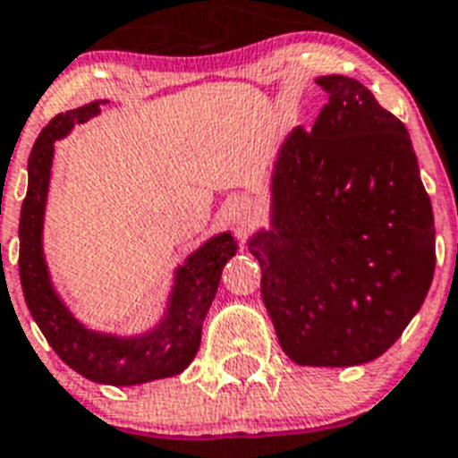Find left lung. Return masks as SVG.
Wrapping results in <instances>:
<instances>
[{"instance_id": "1", "label": "left lung", "mask_w": 458, "mask_h": 458, "mask_svg": "<svg viewBox=\"0 0 458 458\" xmlns=\"http://www.w3.org/2000/svg\"><path fill=\"white\" fill-rule=\"evenodd\" d=\"M313 129L274 170V230L251 253L278 344L301 367L380 357L420 311L436 269L428 193L403 122L355 78L323 75Z\"/></svg>"}]
</instances>
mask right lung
Segmentation results:
<instances>
[{
    "label": "right lung",
    "mask_w": 458,
    "mask_h": 458,
    "mask_svg": "<svg viewBox=\"0 0 458 458\" xmlns=\"http://www.w3.org/2000/svg\"><path fill=\"white\" fill-rule=\"evenodd\" d=\"M98 113V103L69 110L50 119L31 147L27 173L30 186L20 209V284L27 309L53 350L73 371L103 385H140L184 371L200 348L205 313L216 295L224 265L234 256L233 234L224 233L207 242L177 272L170 313L161 329L142 339H114L87 332L55 295L41 253V225L47 180L53 163V142L73 124Z\"/></svg>",
    "instance_id": "obj_1"
}]
</instances>
